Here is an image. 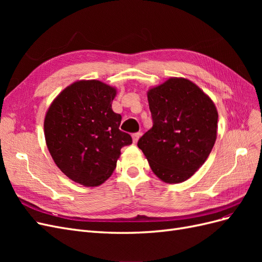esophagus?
I'll use <instances>...</instances> for the list:
<instances>
[{
	"label": "esophagus",
	"mask_w": 262,
	"mask_h": 262,
	"mask_svg": "<svg viewBox=\"0 0 262 262\" xmlns=\"http://www.w3.org/2000/svg\"><path fill=\"white\" fill-rule=\"evenodd\" d=\"M141 137V132H137V133H133L132 134V140H133V143H137L139 138Z\"/></svg>",
	"instance_id": "obj_1"
}]
</instances>
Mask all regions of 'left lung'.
<instances>
[{
    "instance_id": "left-lung-1",
    "label": "left lung",
    "mask_w": 262,
    "mask_h": 262,
    "mask_svg": "<svg viewBox=\"0 0 262 262\" xmlns=\"http://www.w3.org/2000/svg\"><path fill=\"white\" fill-rule=\"evenodd\" d=\"M153 126L138 141L155 175L168 184L191 177L216 140L217 110L186 78L173 77L147 93Z\"/></svg>"
}]
</instances>
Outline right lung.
I'll return each mask as SVG.
<instances>
[{
  "mask_svg": "<svg viewBox=\"0 0 262 262\" xmlns=\"http://www.w3.org/2000/svg\"><path fill=\"white\" fill-rule=\"evenodd\" d=\"M114 87L80 81L61 92L45 118V138L61 171L86 187H96L114 172L120 149L132 143L114 113Z\"/></svg>",
  "mask_w": 262,
  "mask_h": 262,
  "instance_id": "obj_1",
  "label": "right lung"
}]
</instances>
